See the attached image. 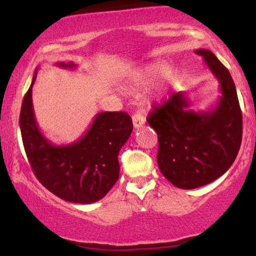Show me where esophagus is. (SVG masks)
<instances>
[{"label": "esophagus", "instance_id": "34e87169", "mask_svg": "<svg viewBox=\"0 0 256 256\" xmlns=\"http://www.w3.org/2000/svg\"><path fill=\"white\" fill-rule=\"evenodd\" d=\"M132 122H134V128H142L143 125H144L146 119H144V116H143L140 113H134V116H132Z\"/></svg>", "mask_w": 256, "mask_h": 256}]
</instances>
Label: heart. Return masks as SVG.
<instances>
[{"mask_svg": "<svg viewBox=\"0 0 256 256\" xmlns=\"http://www.w3.org/2000/svg\"><path fill=\"white\" fill-rule=\"evenodd\" d=\"M177 68H170L166 61H154L144 67L136 70L128 77V88L131 91H140L155 83L160 78L166 77L167 82H173L178 78Z\"/></svg>", "mask_w": 256, "mask_h": 256, "instance_id": "heart-1", "label": "heart"}]
</instances>
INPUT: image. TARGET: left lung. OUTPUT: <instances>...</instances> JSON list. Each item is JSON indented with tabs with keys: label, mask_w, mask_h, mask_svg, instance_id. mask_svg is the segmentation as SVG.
Returning a JSON list of instances; mask_svg holds the SVG:
<instances>
[{
	"label": "left lung",
	"mask_w": 256,
	"mask_h": 256,
	"mask_svg": "<svg viewBox=\"0 0 256 256\" xmlns=\"http://www.w3.org/2000/svg\"><path fill=\"white\" fill-rule=\"evenodd\" d=\"M195 52L219 80L222 96L216 107L194 112L179 91L154 106L146 118L158 134V168L179 189H195L222 177L242 142V112L230 72L210 50Z\"/></svg>",
	"instance_id": "1"
}]
</instances>
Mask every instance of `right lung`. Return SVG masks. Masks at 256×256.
I'll use <instances>...</instances> for the list:
<instances>
[{
	"mask_svg": "<svg viewBox=\"0 0 256 256\" xmlns=\"http://www.w3.org/2000/svg\"><path fill=\"white\" fill-rule=\"evenodd\" d=\"M74 68L73 62H58ZM20 112L22 143L34 176L58 198L74 204H94L104 198L119 178L118 154L130 137L132 120L125 112L96 114L88 131L76 142L55 146L38 128L32 106V86Z\"/></svg>",
	"mask_w": 256,
	"mask_h": 256,
	"instance_id": "add662e5",
	"label": "right lung"
}]
</instances>
